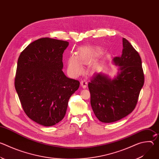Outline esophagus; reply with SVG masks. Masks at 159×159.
I'll use <instances>...</instances> for the list:
<instances>
[{
    "mask_svg": "<svg viewBox=\"0 0 159 159\" xmlns=\"http://www.w3.org/2000/svg\"><path fill=\"white\" fill-rule=\"evenodd\" d=\"M80 85H82V87L84 89V88H86L87 85V80L84 79V80H81V82H80Z\"/></svg>",
    "mask_w": 159,
    "mask_h": 159,
    "instance_id": "obj_1",
    "label": "esophagus"
}]
</instances>
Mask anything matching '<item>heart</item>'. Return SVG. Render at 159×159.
I'll list each match as a JSON object with an SVG mask.
<instances>
[{
    "mask_svg": "<svg viewBox=\"0 0 159 159\" xmlns=\"http://www.w3.org/2000/svg\"><path fill=\"white\" fill-rule=\"evenodd\" d=\"M92 61V55L87 49L80 50L76 55L71 56L68 60V69L73 75H78L82 71V65L89 64Z\"/></svg>",
    "mask_w": 159,
    "mask_h": 159,
    "instance_id": "1",
    "label": "heart"
}]
</instances>
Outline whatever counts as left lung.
I'll use <instances>...</instances> for the list:
<instances>
[{
  "instance_id": "left-lung-1",
  "label": "left lung",
  "mask_w": 159,
  "mask_h": 159,
  "mask_svg": "<svg viewBox=\"0 0 159 159\" xmlns=\"http://www.w3.org/2000/svg\"><path fill=\"white\" fill-rule=\"evenodd\" d=\"M120 57L113 58L119 66L118 76L111 80L102 73L94 75L88 87L94 115L102 123L118 121L134 110L144 84L142 60L138 52L125 38Z\"/></svg>"
}]
</instances>
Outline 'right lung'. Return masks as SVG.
<instances>
[{"mask_svg":"<svg viewBox=\"0 0 159 159\" xmlns=\"http://www.w3.org/2000/svg\"><path fill=\"white\" fill-rule=\"evenodd\" d=\"M66 41L42 38L22 51L18 58L14 85L26 115L36 123L51 126L64 118L77 80L62 71Z\"/></svg>","mask_w":159,"mask_h":159,"instance_id":"right-lung-1","label":"right lung"}]
</instances>
